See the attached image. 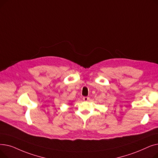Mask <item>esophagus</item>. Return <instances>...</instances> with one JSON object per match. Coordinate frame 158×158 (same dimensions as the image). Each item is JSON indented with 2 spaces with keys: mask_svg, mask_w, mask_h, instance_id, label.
<instances>
[{
  "mask_svg": "<svg viewBox=\"0 0 158 158\" xmlns=\"http://www.w3.org/2000/svg\"><path fill=\"white\" fill-rule=\"evenodd\" d=\"M82 99H83L84 101H88L89 100V97H84L83 98H82Z\"/></svg>",
  "mask_w": 158,
  "mask_h": 158,
  "instance_id": "34e87169",
  "label": "esophagus"
}]
</instances>
